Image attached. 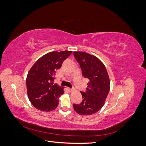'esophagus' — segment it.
I'll use <instances>...</instances> for the list:
<instances>
[{"label":"esophagus","mask_w":146,"mask_h":146,"mask_svg":"<svg viewBox=\"0 0 146 146\" xmlns=\"http://www.w3.org/2000/svg\"><path fill=\"white\" fill-rule=\"evenodd\" d=\"M69 91L70 92H72L74 91V89H73V88H69Z\"/></svg>","instance_id":"esophagus-1"}]
</instances>
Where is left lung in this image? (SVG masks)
Wrapping results in <instances>:
<instances>
[{"mask_svg": "<svg viewBox=\"0 0 146 146\" xmlns=\"http://www.w3.org/2000/svg\"><path fill=\"white\" fill-rule=\"evenodd\" d=\"M82 69L83 76L89 80L86 91L81 92L83 100L74 104L75 111L83 116L93 114L103 107L110 88V82L105 65L94 55L84 52H74Z\"/></svg>", "mask_w": 146, "mask_h": 146, "instance_id": "8db88e82", "label": "left lung"}]
</instances>
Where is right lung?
Wrapping results in <instances>:
<instances>
[{
    "label": "right lung",
    "instance_id": "1",
    "mask_svg": "<svg viewBox=\"0 0 146 146\" xmlns=\"http://www.w3.org/2000/svg\"><path fill=\"white\" fill-rule=\"evenodd\" d=\"M72 51H54L44 55L32 66L28 72L26 85L29 100L42 111H51L58 105L59 97L64 94L63 88L54 84L56 70Z\"/></svg>",
    "mask_w": 146,
    "mask_h": 146
}]
</instances>
